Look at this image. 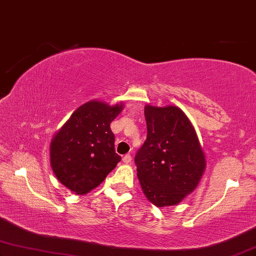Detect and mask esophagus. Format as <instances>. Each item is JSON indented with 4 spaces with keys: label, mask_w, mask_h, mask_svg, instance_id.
Segmentation results:
<instances>
[{
    "label": "esophagus",
    "mask_w": 256,
    "mask_h": 256,
    "mask_svg": "<svg viewBox=\"0 0 256 256\" xmlns=\"http://www.w3.org/2000/svg\"><path fill=\"white\" fill-rule=\"evenodd\" d=\"M131 160H132V158H131V156H130V154H126V156H123V162L124 164H130V162H131Z\"/></svg>",
    "instance_id": "34e87169"
}]
</instances>
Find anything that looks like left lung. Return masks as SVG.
I'll list each match as a JSON object with an SVG mask.
<instances>
[{"instance_id": "left-lung-1", "label": "left lung", "mask_w": 256, "mask_h": 256, "mask_svg": "<svg viewBox=\"0 0 256 256\" xmlns=\"http://www.w3.org/2000/svg\"><path fill=\"white\" fill-rule=\"evenodd\" d=\"M147 138L136 154L140 186L158 208L178 204L198 184L203 150L189 118L178 106H146Z\"/></svg>"}]
</instances>
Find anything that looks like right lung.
I'll return each instance as SVG.
<instances>
[{
	"mask_svg": "<svg viewBox=\"0 0 256 256\" xmlns=\"http://www.w3.org/2000/svg\"><path fill=\"white\" fill-rule=\"evenodd\" d=\"M123 104L90 100L78 108L51 142V167L60 183L78 195L98 186L122 158L110 124Z\"/></svg>",
	"mask_w": 256,
	"mask_h": 256,
	"instance_id": "1",
	"label": "right lung"
}]
</instances>
